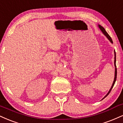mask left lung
Masks as SVG:
<instances>
[{"label":"left lung","instance_id":"1","mask_svg":"<svg viewBox=\"0 0 123 123\" xmlns=\"http://www.w3.org/2000/svg\"><path fill=\"white\" fill-rule=\"evenodd\" d=\"M98 27H99V28H100V29L101 30V31L103 32V33L105 35V36L106 37V38H107L109 40V41H110V42H111L112 43H113V41H112V39H111V37L109 36L108 34L107 33V32L105 30L104 28L103 27H102V26H101V25H98ZM114 52H115V53H115V61H114V64H115V78H114L113 82V84H112V85L111 88V89H110V90H109V92H108V93L106 94V95H105V97H104V98H103V99H104V98H105V97H106V96H107L108 95V94H109V93L111 92V91L112 89L113 88V86H114V84H115V82H116V78H117V69H116V52H115V51H114Z\"/></svg>","mask_w":123,"mask_h":123}]
</instances>
